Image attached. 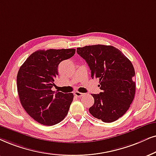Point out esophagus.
Wrapping results in <instances>:
<instances>
[{"mask_svg": "<svg viewBox=\"0 0 156 156\" xmlns=\"http://www.w3.org/2000/svg\"><path fill=\"white\" fill-rule=\"evenodd\" d=\"M74 95L77 96V97H82V96H84V94H82V93L78 92V91H76L74 92Z\"/></svg>", "mask_w": 156, "mask_h": 156, "instance_id": "1", "label": "esophagus"}]
</instances>
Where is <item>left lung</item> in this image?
Wrapping results in <instances>:
<instances>
[{
	"label": "left lung",
	"instance_id": "8db88e82",
	"mask_svg": "<svg viewBox=\"0 0 156 156\" xmlns=\"http://www.w3.org/2000/svg\"><path fill=\"white\" fill-rule=\"evenodd\" d=\"M77 53L86 61L92 78L99 80V94H91L94 104L90 114L104 122L116 121L126 113L135 94V69L119 50L103 44L78 47Z\"/></svg>",
	"mask_w": 156,
	"mask_h": 156
}]
</instances>
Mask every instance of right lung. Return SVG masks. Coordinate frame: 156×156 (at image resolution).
<instances>
[{
	"label": "right lung",
	"instance_id": "obj_1",
	"mask_svg": "<svg viewBox=\"0 0 156 156\" xmlns=\"http://www.w3.org/2000/svg\"><path fill=\"white\" fill-rule=\"evenodd\" d=\"M75 49L37 50L20 67L17 90L21 104L35 121L43 125H55L66 117L73 94L55 92V80L62 61L73 57Z\"/></svg>",
	"mask_w": 156,
	"mask_h": 156
}]
</instances>
